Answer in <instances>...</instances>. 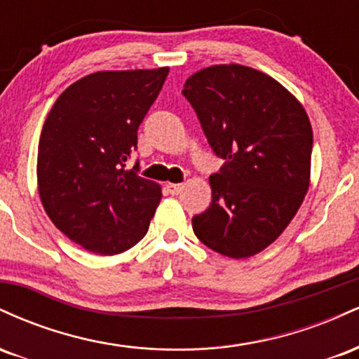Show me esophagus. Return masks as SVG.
Here are the masks:
<instances>
[{"instance_id": "esophagus-1", "label": "esophagus", "mask_w": 359, "mask_h": 359, "mask_svg": "<svg viewBox=\"0 0 359 359\" xmlns=\"http://www.w3.org/2000/svg\"><path fill=\"white\" fill-rule=\"evenodd\" d=\"M182 184H167V192L172 194V196H179V194L182 192Z\"/></svg>"}]
</instances>
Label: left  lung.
<instances>
[{"mask_svg":"<svg viewBox=\"0 0 359 359\" xmlns=\"http://www.w3.org/2000/svg\"><path fill=\"white\" fill-rule=\"evenodd\" d=\"M182 94L224 160L209 177L212 203L192 217L194 233L224 257L257 255L282 234L307 194L306 109L273 77L240 64L196 72Z\"/></svg>","mask_w":359,"mask_h":359,"instance_id":"obj_1","label":"left lung"}]
</instances>
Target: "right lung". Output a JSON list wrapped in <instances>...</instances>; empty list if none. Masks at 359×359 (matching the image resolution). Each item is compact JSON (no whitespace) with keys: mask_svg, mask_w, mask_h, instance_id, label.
Segmentation results:
<instances>
[{"mask_svg":"<svg viewBox=\"0 0 359 359\" xmlns=\"http://www.w3.org/2000/svg\"><path fill=\"white\" fill-rule=\"evenodd\" d=\"M168 67L89 74L60 94L39 142V192L45 212L69 240L118 255L145 236L160 185L138 175V126Z\"/></svg>","mask_w":359,"mask_h":359,"instance_id":"obj_1","label":"right lung"}]
</instances>
